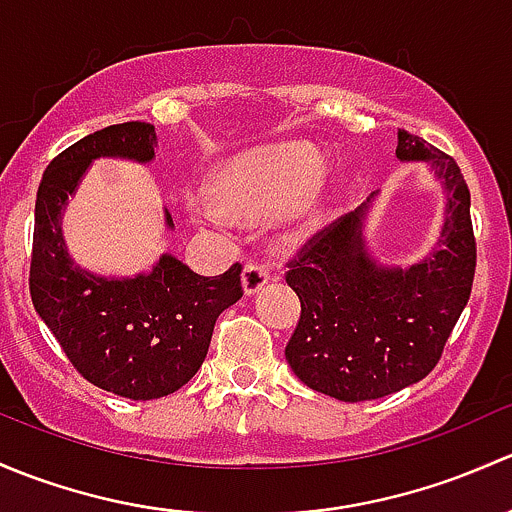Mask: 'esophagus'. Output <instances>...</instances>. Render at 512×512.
I'll return each instance as SVG.
<instances>
[{
	"instance_id": "1",
	"label": "esophagus",
	"mask_w": 512,
	"mask_h": 512,
	"mask_svg": "<svg viewBox=\"0 0 512 512\" xmlns=\"http://www.w3.org/2000/svg\"><path fill=\"white\" fill-rule=\"evenodd\" d=\"M241 281H244L246 295H254L271 281V271H268V266H263V263L249 261L244 266V273H241Z\"/></svg>"
}]
</instances>
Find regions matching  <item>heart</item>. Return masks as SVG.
Listing matches in <instances>:
<instances>
[{
	"label": "heart",
	"mask_w": 512,
	"mask_h": 512,
	"mask_svg": "<svg viewBox=\"0 0 512 512\" xmlns=\"http://www.w3.org/2000/svg\"><path fill=\"white\" fill-rule=\"evenodd\" d=\"M325 172V155L310 142H283L249 152L229 165L219 179V194L231 209L246 217H266L303 197ZM303 209H313V194L303 197ZM194 217L202 224L224 226V212L197 202Z\"/></svg>",
	"instance_id": "b5f03b06"
}]
</instances>
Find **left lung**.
I'll list each match as a JSON object with an SVG mask.
<instances>
[{
    "mask_svg": "<svg viewBox=\"0 0 512 512\" xmlns=\"http://www.w3.org/2000/svg\"><path fill=\"white\" fill-rule=\"evenodd\" d=\"M397 140L399 160L429 162L444 184L439 249L409 268L374 261L362 236L372 194L288 261L300 318L286 360L300 382L340 402L387 397L424 379L471 298L476 239L466 179L453 157L419 135L399 130Z\"/></svg>",
    "mask_w": 512,
    "mask_h": 512,
    "instance_id": "1",
    "label": "left lung"
}]
</instances>
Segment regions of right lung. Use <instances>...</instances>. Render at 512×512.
Wrapping results in <instances>:
<instances>
[{
	"mask_svg": "<svg viewBox=\"0 0 512 512\" xmlns=\"http://www.w3.org/2000/svg\"><path fill=\"white\" fill-rule=\"evenodd\" d=\"M157 135L150 123L108 125L51 160L36 192L29 291L36 313L68 362L96 387L118 397L160 399L202 367L214 323L244 295L241 266L221 276L194 273L162 254L150 273L105 278L76 266L61 234V212L98 157L150 162ZM172 229L170 212H165Z\"/></svg>",
	"mask_w": 512,
	"mask_h": 512,
	"instance_id": "right-lung-1",
	"label": "right lung"
}]
</instances>
